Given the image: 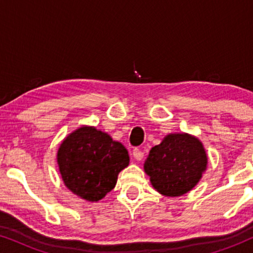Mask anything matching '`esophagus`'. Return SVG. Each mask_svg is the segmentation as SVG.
I'll return each mask as SVG.
<instances>
[{"label":"esophagus","instance_id":"esophagus-1","mask_svg":"<svg viewBox=\"0 0 253 253\" xmlns=\"http://www.w3.org/2000/svg\"><path fill=\"white\" fill-rule=\"evenodd\" d=\"M132 155H133V158L136 159V160L140 161L141 159L144 158V152L139 150V148H134V150L132 151Z\"/></svg>","mask_w":253,"mask_h":253}]
</instances>
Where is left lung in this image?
Here are the masks:
<instances>
[{
  "label": "left lung",
  "mask_w": 253,
  "mask_h": 253,
  "mask_svg": "<svg viewBox=\"0 0 253 253\" xmlns=\"http://www.w3.org/2000/svg\"><path fill=\"white\" fill-rule=\"evenodd\" d=\"M206 166V151L198 138L188 133H170L161 144L152 147L144 170L158 192L178 197L195 188Z\"/></svg>",
  "instance_id": "obj_1"
}]
</instances>
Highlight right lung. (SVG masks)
I'll return each mask as SVG.
<instances>
[{
    "label": "right lung",
    "instance_id": "add662e5",
    "mask_svg": "<svg viewBox=\"0 0 253 253\" xmlns=\"http://www.w3.org/2000/svg\"><path fill=\"white\" fill-rule=\"evenodd\" d=\"M126 148L94 126H81L62 141L57 164L67 188L87 202H99L115 188L129 165Z\"/></svg>",
    "mask_w": 253,
    "mask_h": 253
}]
</instances>
